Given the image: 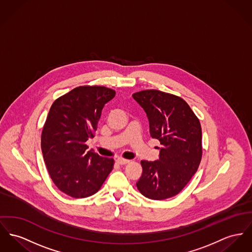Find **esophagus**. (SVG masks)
I'll use <instances>...</instances> for the list:
<instances>
[{
  "label": "esophagus",
  "instance_id": "obj_1",
  "mask_svg": "<svg viewBox=\"0 0 252 252\" xmlns=\"http://www.w3.org/2000/svg\"><path fill=\"white\" fill-rule=\"evenodd\" d=\"M129 162H130L129 159H125V158H118L117 159V163L119 165H124V164H127Z\"/></svg>",
  "mask_w": 252,
  "mask_h": 252
}]
</instances>
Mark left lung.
Wrapping results in <instances>:
<instances>
[{
	"instance_id": "left-lung-1",
	"label": "left lung",
	"mask_w": 252,
	"mask_h": 252,
	"mask_svg": "<svg viewBox=\"0 0 252 252\" xmlns=\"http://www.w3.org/2000/svg\"><path fill=\"white\" fill-rule=\"evenodd\" d=\"M149 119L150 134L162 147L159 159L141 160L142 175L136 187L151 200L178 195L201 163V127L199 118L182 97L158 90L133 94Z\"/></svg>"
}]
</instances>
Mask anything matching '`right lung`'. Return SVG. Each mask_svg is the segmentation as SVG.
Instances as JSON below:
<instances>
[{
  "mask_svg": "<svg viewBox=\"0 0 252 252\" xmlns=\"http://www.w3.org/2000/svg\"><path fill=\"white\" fill-rule=\"evenodd\" d=\"M116 92L103 86H79L51 105L41 135V148L51 181L72 198H87L101 188L115 160L88 151L104 105Z\"/></svg>",
  "mask_w": 252,
  "mask_h": 252,
  "instance_id": "obj_1",
  "label": "right lung"
}]
</instances>
